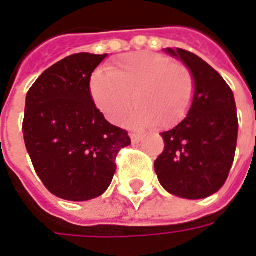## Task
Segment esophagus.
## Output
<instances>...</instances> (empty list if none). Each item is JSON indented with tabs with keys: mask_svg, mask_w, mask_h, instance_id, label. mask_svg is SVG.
<instances>
[{
	"mask_svg": "<svg viewBox=\"0 0 256 256\" xmlns=\"http://www.w3.org/2000/svg\"><path fill=\"white\" fill-rule=\"evenodd\" d=\"M130 138L133 142H140V140L142 138V134L140 133H130Z\"/></svg>",
	"mask_w": 256,
	"mask_h": 256,
	"instance_id": "1",
	"label": "esophagus"
}]
</instances>
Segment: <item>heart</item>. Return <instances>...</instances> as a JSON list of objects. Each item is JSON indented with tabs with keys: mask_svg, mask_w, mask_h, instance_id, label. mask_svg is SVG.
<instances>
[{
	"mask_svg": "<svg viewBox=\"0 0 256 256\" xmlns=\"http://www.w3.org/2000/svg\"><path fill=\"white\" fill-rule=\"evenodd\" d=\"M90 93L110 122H120L134 102L128 116L132 126L155 124L166 130L188 116L196 96V79L188 66L172 63L164 54L133 52L120 56L108 71H94Z\"/></svg>",
	"mask_w": 256,
	"mask_h": 256,
	"instance_id": "b5f03b06",
	"label": "heart"
}]
</instances>
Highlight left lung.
Masks as SVG:
<instances>
[{"label":"left lung","mask_w":256,"mask_h":256,"mask_svg":"<svg viewBox=\"0 0 256 256\" xmlns=\"http://www.w3.org/2000/svg\"><path fill=\"white\" fill-rule=\"evenodd\" d=\"M181 58L196 79V96L188 116L162 133L164 150L155 160L159 182L178 198H208L228 180L238 133L236 101L224 78L192 52L166 49Z\"/></svg>","instance_id":"8db88e82"}]
</instances>
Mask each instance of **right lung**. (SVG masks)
Instances as JSON below:
<instances>
[{"mask_svg": "<svg viewBox=\"0 0 256 256\" xmlns=\"http://www.w3.org/2000/svg\"><path fill=\"white\" fill-rule=\"evenodd\" d=\"M106 54L76 53L53 64L26 97L23 136L38 177L50 193L86 202L106 192L128 132L106 122L90 94V78Z\"/></svg>", "mask_w": 256, "mask_h": 256, "instance_id": "add662e5", "label": "right lung"}]
</instances>
